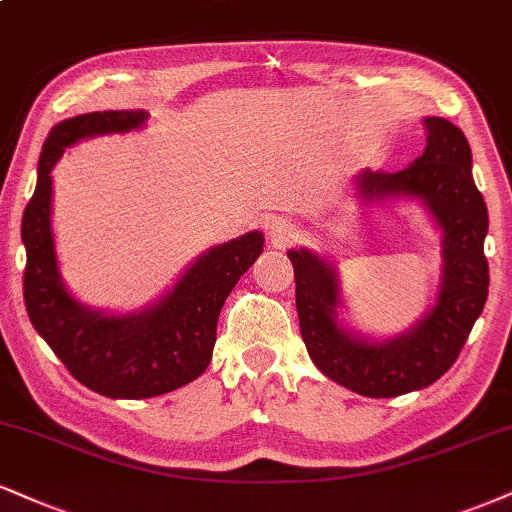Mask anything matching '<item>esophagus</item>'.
Here are the masks:
<instances>
[{
  "instance_id": "obj_1",
  "label": "esophagus",
  "mask_w": 512,
  "mask_h": 512,
  "mask_svg": "<svg viewBox=\"0 0 512 512\" xmlns=\"http://www.w3.org/2000/svg\"><path fill=\"white\" fill-rule=\"evenodd\" d=\"M268 237L275 246H287L292 244V239L296 237V230L292 223H287V220H273V223L268 225Z\"/></svg>"
}]
</instances>
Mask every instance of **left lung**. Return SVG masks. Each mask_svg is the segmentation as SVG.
<instances>
[{
  "instance_id": "1",
  "label": "left lung",
  "mask_w": 512,
  "mask_h": 512,
  "mask_svg": "<svg viewBox=\"0 0 512 512\" xmlns=\"http://www.w3.org/2000/svg\"><path fill=\"white\" fill-rule=\"evenodd\" d=\"M427 147L399 173L363 170L356 180L365 201L420 199L444 235V266L434 306L408 332L368 342L337 323L339 280L330 261L292 249L296 311L308 356L323 375L370 399H389L437 382L456 363L489 294L484 237L489 213L472 180V154L463 130L446 118H425Z\"/></svg>"
}]
</instances>
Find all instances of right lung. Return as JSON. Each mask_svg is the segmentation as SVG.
<instances>
[{
    "instance_id": "add662e5",
    "label": "right lung",
    "mask_w": 512,
    "mask_h": 512,
    "mask_svg": "<svg viewBox=\"0 0 512 512\" xmlns=\"http://www.w3.org/2000/svg\"><path fill=\"white\" fill-rule=\"evenodd\" d=\"M149 113L94 111L49 130L37 187L23 211V299L30 323L68 372L109 399H149L185 387L208 368L220 308L263 254L261 232H246L201 254L151 308L109 315L82 306L61 282L52 235V168L71 144L142 128Z\"/></svg>"
}]
</instances>
